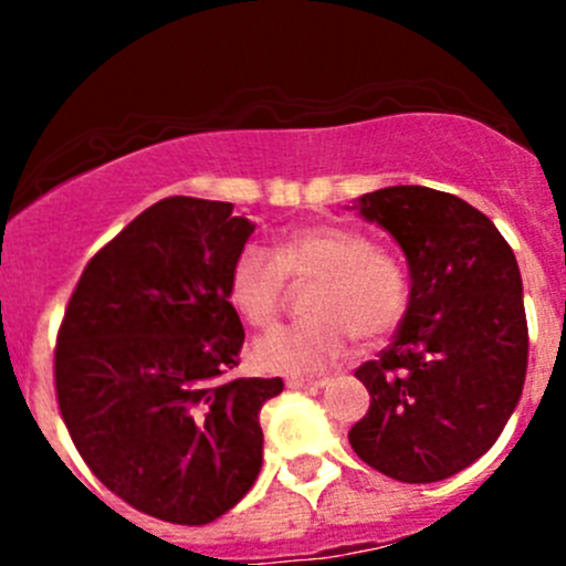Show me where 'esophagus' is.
Wrapping results in <instances>:
<instances>
[{
  "instance_id": "1",
  "label": "esophagus",
  "mask_w": 566,
  "mask_h": 566,
  "mask_svg": "<svg viewBox=\"0 0 566 566\" xmlns=\"http://www.w3.org/2000/svg\"><path fill=\"white\" fill-rule=\"evenodd\" d=\"M323 384H325L323 378H287V389H295V391H315Z\"/></svg>"
}]
</instances>
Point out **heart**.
<instances>
[{"instance_id": "b5f03b06", "label": "heart", "mask_w": 566, "mask_h": 566, "mask_svg": "<svg viewBox=\"0 0 566 566\" xmlns=\"http://www.w3.org/2000/svg\"><path fill=\"white\" fill-rule=\"evenodd\" d=\"M290 282H310L304 310L310 319L282 325L251 345V358L265 373L315 375L350 350L353 339L391 334L408 310V282L386 251L339 224L287 230L271 251L249 243L230 268V304L251 328L276 319Z\"/></svg>"}]
</instances>
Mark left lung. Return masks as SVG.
<instances>
[{
    "label": "left lung",
    "instance_id": "left-lung-1",
    "mask_svg": "<svg viewBox=\"0 0 566 566\" xmlns=\"http://www.w3.org/2000/svg\"><path fill=\"white\" fill-rule=\"evenodd\" d=\"M353 208L402 247L410 304L391 345L356 369L369 410L347 438L397 482H441L493 447L521 399L528 325L517 260L454 193L391 186Z\"/></svg>",
    "mask_w": 566,
    "mask_h": 566
}]
</instances>
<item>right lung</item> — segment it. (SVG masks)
<instances>
[{"instance_id": "right-lung-1", "label": "right lung", "mask_w": 566, "mask_h": 566, "mask_svg": "<svg viewBox=\"0 0 566 566\" xmlns=\"http://www.w3.org/2000/svg\"><path fill=\"white\" fill-rule=\"evenodd\" d=\"M232 202L167 197L78 276L54 347L62 421L117 499L177 526L238 504L262 465L260 408L282 378H238L227 282L254 221Z\"/></svg>"}]
</instances>
